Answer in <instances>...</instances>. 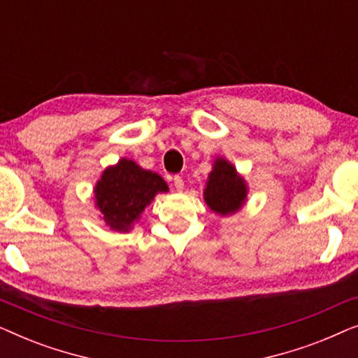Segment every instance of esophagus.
<instances>
[{"label":"esophagus","mask_w":358,"mask_h":358,"mask_svg":"<svg viewBox=\"0 0 358 358\" xmlns=\"http://www.w3.org/2000/svg\"><path fill=\"white\" fill-rule=\"evenodd\" d=\"M174 187L178 189V190H182L184 189V179H182V176H174Z\"/></svg>","instance_id":"34e87169"}]
</instances>
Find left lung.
I'll list each match as a JSON object with an SVG mask.
<instances>
[{"mask_svg": "<svg viewBox=\"0 0 358 358\" xmlns=\"http://www.w3.org/2000/svg\"><path fill=\"white\" fill-rule=\"evenodd\" d=\"M248 185L234 166L224 158H217L212 173L208 174L203 199L210 210L227 217L236 213L246 202Z\"/></svg>", "mask_w": 358, "mask_h": 358, "instance_id": "1", "label": "left lung"}]
</instances>
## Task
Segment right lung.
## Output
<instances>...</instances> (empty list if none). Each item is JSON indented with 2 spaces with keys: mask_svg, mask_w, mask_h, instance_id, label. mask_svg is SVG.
Wrapping results in <instances>:
<instances>
[{
  "mask_svg": "<svg viewBox=\"0 0 358 358\" xmlns=\"http://www.w3.org/2000/svg\"><path fill=\"white\" fill-rule=\"evenodd\" d=\"M168 190V184L159 174L140 168L135 161L122 158L115 166L106 168L97 180L96 207L110 229L129 233L155 195Z\"/></svg>",
  "mask_w": 358,
  "mask_h": 358,
  "instance_id": "add662e5",
  "label": "right lung"
}]
</instances>
